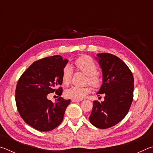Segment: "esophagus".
Listing matches in <instances>:
<instances>
[{"label": "esophagus", "mask_w": 153, "mask_h": 153, "mask_svg": "<svg viewBox=\"0 0 153 153\" xmlns=\"http://www.w3.org/2000/svg\"><path fill=\"white\" fill-rule=\"evenodd\" d=\"M71 101L74 102H77L82 101V100H81V99H80V100H79V99H72Z\"/></svg>", "instance_id": "esophagus-1"}]
</instances>
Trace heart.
<instances>
[{
  "mask_svg": "<svg viewBox=\"0 0 153 153\" xmlns=\"http://www.w3.org/2000/svg\"><path fill=\"white\" fill-rule=\"evenodd\" d=\"M74 65L79 71L87 75L86 83L94 87L100 86L101 78L97 72V65L93 59L87 55H83L77 58L74 61ZM73 67L70 65H66L62 71L61 80L65 86H69L73 77ZM91 92V88L86 86H72L65 92V97L73 99H82Z\"/></svg>",
  "mask_w": 153,
  "mask_h": 153,
  "instance_id": "b5f03b06",
  "label": "heart"
}]
</instances>
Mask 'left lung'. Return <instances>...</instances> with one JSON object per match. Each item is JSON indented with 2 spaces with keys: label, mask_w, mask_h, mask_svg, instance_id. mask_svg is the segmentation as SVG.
Here are the masks:
<instances>
[{
  "label": "left lung",
  "mask_w": 153,
  "mask_h": 153,
  "mask_svg": "<svg viewBox=\"0 0 153 153\" xmlns=\"http://www.w3.org/2000/svg\"><path fill=\"white\" fill-rule=\"evenodd\" d=\"M97 55L102 71V84L97 94L105 97L103 102H93L89 120L98 128L107 129L120 122L128 114L134 97V77L117 56L105 53Z\"/></svg>",
  "instance_id": "left-lung-1"
}]
</instances>
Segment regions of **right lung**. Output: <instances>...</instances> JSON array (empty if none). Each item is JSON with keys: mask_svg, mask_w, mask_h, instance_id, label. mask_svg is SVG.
<instances>
[{"mask_svg": "<svg viewBox=\"0 0 153 153\" xmlns=\"http://www.w3.org/2000/svg\"><path fill=\"white\" fill-rule=\"evenodd\" d=\"M68 61L60 55L48 56L31 65L18 80L15 90L17 111L24 121L38 131H51L60 125L70 100L60 96L63 92L61 74ZM59 96L55 103L48 94Z\"/></svg>", "mask_w": 153, "mask_h": 153, "instance_id": "1", "label": "right lung"}]
</instances>
